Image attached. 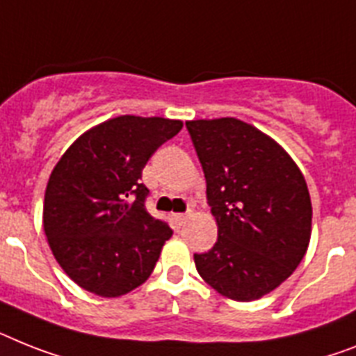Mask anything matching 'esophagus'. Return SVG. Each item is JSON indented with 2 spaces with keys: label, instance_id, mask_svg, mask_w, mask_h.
Returning a JSON list of instances; mask_svg holds the SVG:
<instances>
[{
  "label": "esophagus",
  "instance_id": "34e87169",
  "mask_svg": "<svg viewBox=\"0 0 356 356\" xmlns=\"http://www.w3.org/2000/svg\"><path fill=\"white\" fill-rule=\"evenodd\" d=\"M187 220H189V216H187V214H172V222H175L176 227H181V225H184Z\"/></svg>",
  "mask_w": 356,
  "mask_h": 356
}]
</instances>
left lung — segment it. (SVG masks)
I'll return each mask as SVG.
<instances>
[{
  "label": "left lung",
  "mask_w": 356,
  "mask_h": 356,
  "mask_svg": "<svg viewBox=\"0 0 356 356\" xmlns=\"http://www.w3.org/2000/svg\"><path fill=\"white\" fill-rule=\"evenodd\" d=\"M204 167L218 240L196 271L236 302L269 295L293 275L311 240V196L289 152L238 118L185 122Z\"/></svg>",
  "instance_id": "8db88e82"
}]
</instances>
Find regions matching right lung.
Wrapping results in <instances>:
<instances>
[{"label": "right lung", "mask_w": 356, "mask_h": 356, "mask_svg": "<svg viewBox=\"0 0 356 356\" xmlns=\"http://www.w3.org/2000/svg\"><path fill=\"white\" fill-rule=\"evenodd\" d=\"M184 127L134 114L85 131L52 169L43 231L56 262L81 289L118 298L151 277L172 229L147 213L143 167Z\"/></svg>", "instance_id": "1"}]
</instances>
